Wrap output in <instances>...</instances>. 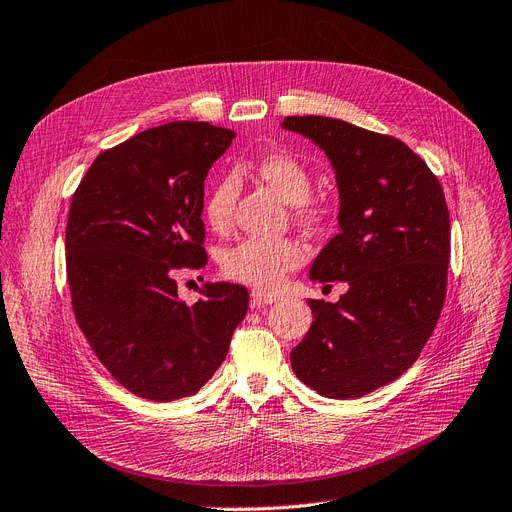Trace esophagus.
I'll list each match as a JSON object with an SVG mask.
<instances>
[{
    "mask_svg": "<svg viewBox=\"0 0 512 512\" xmlns=\"http://www.w3.org/2000/svg\"><path fill=\"white\" fill-rule=\"evenodd\" d=\"M280 298L276 293H268V291H253L251 293V308H261V306H268V304H274L278 302Z\"/></svg>",
    "mask_w": 512,
    "mask_h": 512,
    "instance_id": "1",
    "label": "esophagus"
}]
</instances>
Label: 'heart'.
<instances>
[{
	"mask_svg": "<svg viewBox=\"0 0 512 512\" xmlns=\"http://www.w3.org/2000/svg\"><path fill=\"white\" fill-rule=\"evenodd\" d=\"M253 172L274 193L295 206L298 219L315 225L323 219V210L310 204L312 178L300 159L289 153H268L253 163ZM238 197V180L223 174L206 189L202 214L214 232H225L232 223ZM306 259V246L295 238H244L223 255V272L236 283L255 289H276L285 276L300 268Z\"/></svg>",
	"mask_w": 512,
	"mask_h": 512,
	"instance_id": "b5f03b06",
	"label": "heart"
}]
</instances>
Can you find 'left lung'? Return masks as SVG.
Masks as SVG:
<instances>
[{
  "label": "left lung",
  "instance_id": "left-lung-1",
  "mask_svg": "<svg viewBox=\"0 0 512 512\" xmlns=\"http://www.w3.org/2000/svg\"><path fill=\"white\" fill-rule=\"evenodd\" d=\"M280 125L315 142L336 172L340 232L310 280L349 285L334 304L308 300L315 321L291 368L325 398H361L402 376L434 332L447 293L449 208L438 178L398 138L329 117Z\"/></svg>",
  "mask_w": 512,
  "mask_h": 512
}]
</instances>
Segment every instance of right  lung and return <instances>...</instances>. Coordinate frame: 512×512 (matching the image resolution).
Listing matches in <instances>:
<instances>
[{
	"label": "right lung",
	"instance_id": "add662e5",
	"mask_svg": "<svg viewBox=\"0 0 512 512\" xmlns=\"http://www.w3.org/2000/svg\"><path fill=\"white\" fill-rule=\"evenodd\" d=\"M236 138L176 121L100 153L72 197L65 268L82 334L106 370L144 400L202 389L229 351L249 291L206 283L178 298L174 270L206 266L204 180Z\"/></svg>",
	"mask_w": 512,
	"mask_h": 512
}]
</instances>
